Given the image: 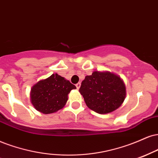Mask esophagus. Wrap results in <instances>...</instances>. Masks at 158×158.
Returning a JSON list of instances; mask_svg holds the SVG:
<instances>
[{
    "mask_svg": "<svg viewBox=\"0 0 158 158\" xmlns=\"http://www.w3.org/2000/svg\"><path fill=\"white\" fill-rule=\"evenodd\" d=\"M80 86H81V83H80V82L77 83V84L76 85V87H77V88L78 89V90H79V87H80Z\"/></svg>",
    "mask_w": 158,
    "mask_h": 158,
    "instance_id": "34e87169",
    "label": "esophagus"
}]
</instances>
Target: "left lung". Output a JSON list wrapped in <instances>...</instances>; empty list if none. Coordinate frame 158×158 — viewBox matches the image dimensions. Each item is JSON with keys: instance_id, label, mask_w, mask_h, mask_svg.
Listing matches in <instances>:
<instances>
[{"instance_id": "1", "label": "left lung", "mask_w": 158, "mask_h": 158, "mask_svg": "<svg viewBox=\"0 0 158 158\" xmlns=\"http://www.w3.org/2000/svg\"><path fill=\"white\" fill-rule=\"evenodd\" d=\"M79 92L87 107L99 114L117 110L126 97V87L122 79L108 71H94L85 77Z\"/></svg>"}]
</instances>
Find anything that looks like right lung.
<instances>
[{
    "label": "right lung",
    "mask_w": 158,
    "mask_h": 158,
    "mask_svg": "<svg viewBox=\"0 0 158 158\" xmlns=\"http://www.w3.org/2000/svg\"><path fill=\"white\" fill-rule=\"evenodd\" d=\"M77 87L57 73L42 79L31 89V102L37 111L44 114L57 112L63 108L68 95Z\"/></svg>",
    "instance_id": "add662e5"
}]
</instances>
